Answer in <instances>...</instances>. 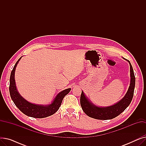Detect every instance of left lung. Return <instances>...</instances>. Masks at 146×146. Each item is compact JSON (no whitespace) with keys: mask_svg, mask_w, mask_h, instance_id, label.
I'll use <instances>...</instances> for the list:
<instances>
[{"mask_svg":"<svg viewBox=\"0 0 146 146\" xmlns=\"http://www.w3.org/2000/svg\"><path fill=\"white\" fill-rule=\"evenodd\" d=\"M127 61L130 66V84L126 94L119 101L109 106H98L92 102L82 90L80 105L82 108L88 116L97 119H111L118 116L131 103L134 95L135 78L133 67L129 61Z\"/></svg>","mask_w":146,"mask_h":146,"instance_id":"obj_1","label":"left lung"}]
</instances>
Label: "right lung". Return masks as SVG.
Returning a JSON list of instances; mask_svg holds the SVG:
<instances>
[{
  "label": "right lung",
  "mask_w": 146,
  "mask_h": 146,
  "mask_svg": "<svg viewBox=\"0 0 146 146\" xmlns=\"http://www.w3.org/2000/svg\"><path fill=\"white\" fill-rule=\"evenodd\" d=\"M22 57V56L17 61L11 73L9 92L11 99L17 108L28 117L43 118L52 115L58 110L64 97L70 92L71 88L66 89L59 92L54 98L50 104L38 105L28 102L19 93L15 80V70Z\"/></svg>",
  "instance_id": "right-lung-1"
}]
</instances>
